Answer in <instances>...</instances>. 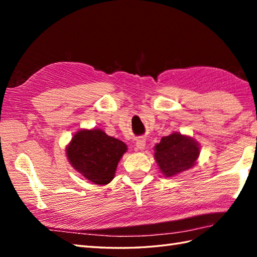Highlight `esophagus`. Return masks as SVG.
I'll use <instances>...</instances> for the list:
<instances>
[{"instance_id":"1","label":"esophagus","mask_w":257,"mask_h":257,"mask_svg":"<svg viewBox=\"0 0 257 257\" xmlns=\"http://www.w3.org/2000/svg\"><path fill=\"white\" fill-rule=\"evenodd\" d=\"M136 147H137V149H139V150H144L146 147V139L139 138L137 140V143H136Z\"/></svg>"}]
</instances>
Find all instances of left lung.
Returning <instances> with one entry per match:
<instances>
[{
	"mask_svg": "<svg viewBox=\"0 0 257 257\" xmlns=\"http://www.w3.org/2000/svg\"><path fill=\"white\" fill-rule=\"evenodd\" d=\"M155 158L166 177H173L194 166L200 149L192 138L178 133L162 137L155 147Z\"/></svg>",
	"mask_w": 257,
	"mask_h": 257,
	"instance_id": "left-lung-1",
	"label": "left lung"
}]
</instances>
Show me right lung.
<instances>
[{"instance_id": "add662e5", "label": "right lung", "mask_w": 257, "mask_h": 257, "mask_svg": "<svg viewBox=\"0 0 257 257\" xmlns=\"http://www.w3.org/2000/svg\"><path fill=\"white\" fill-rule=\"evenodd\" d=\"M127 150L122 141L99 129L80 130L67 147L70 165L95 184L111 181L120 158Z\"/></svg>"}]
</instances>
